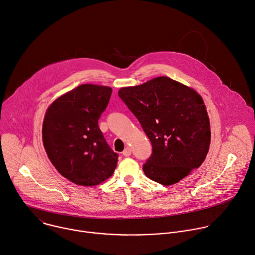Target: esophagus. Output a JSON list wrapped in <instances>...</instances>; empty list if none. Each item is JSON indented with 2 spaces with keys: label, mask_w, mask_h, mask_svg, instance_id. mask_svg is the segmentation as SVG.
Returning a JSON list of instances; mask_svg holds the SVG:
<instances>
[{
  "label": "esophagus",
  "mask_w": 255,
  "mask_h": 255,
  "mask_svg": "<svg viewBox=\"0 0 255 255\" xmlns=\"http://www.w3.org/2000/svg\"><path fill=\"white\" fill-rule=\"evenodd\" d=\"M122 154H123L124 156H130V155H131V148H130V147H126V148L123 150Z\"/></svg>",
  "instance_id": "obj_1"
}]
</instances>
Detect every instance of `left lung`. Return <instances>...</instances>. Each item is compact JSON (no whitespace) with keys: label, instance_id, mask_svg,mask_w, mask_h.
<instances>
[{"label":"left lung","instance_id":"left-lung-1","mask_svg":"<svg viewBox=\"0 0 255 255\" xmlns=\"http://www.w3.org/2000/svg\"><path fill=\"white\" fill-rule=\"evenodd\" d=\"M118 95L151 142L152 153L143 164L145 175L170 186L203 163L211 130L203 99L196 91L159 77L122 88Z\"/></svg>","mask_w":255,"mask_h":255}]
</instances>
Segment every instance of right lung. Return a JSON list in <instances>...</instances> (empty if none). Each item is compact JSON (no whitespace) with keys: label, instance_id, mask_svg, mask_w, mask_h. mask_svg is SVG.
I'll return each mask as SVG.
<instances>
[{"label":"right lung","instance_id":"add662e5","mask_svg":"<svg viewBox=\"0 0 255 255\" xmlns=\"http://www.w3.org/2000/svg\"><path fill=\"white\" fill-rule=\"evenodd\" d=\"M112 89L82 85L56 99L47 109L42 139L58 172L76 185L96 186L110 177L118 154L107 143L99 119Z\"/></svg>","mask_w":255,"mask_h":255}]
</instances>
